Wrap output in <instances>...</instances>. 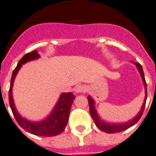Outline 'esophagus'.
Returning a JSON list of instances; mask_svg holds the SVG:
<instances>
[{
	"instance_id": "obj_1",
	"label": "esophagus",
	"mask_w": 156,
	"mask_h": 156,
	"mask_svg": "<svg viewBox=\"0 0 156 156\" xmlns=\"http://www.w3.org/2000/svg\"><path fill=\"white\" fill-rule=\"evenodd\" d=\"M86 91V87L83 85H76L74 87V92L75 93H81Z\"/></svg>"
}]
</instances>
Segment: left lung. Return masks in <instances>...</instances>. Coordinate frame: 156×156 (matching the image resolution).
I'll list each match as a JSON object with an SVG mask.
<instances>
[{
  "instance_id": "8db88e82",
  "label": "left lung",
  "mask_w": 156,
  "mask_h": 156,
  "mask_svg": "<svg viewBox=\"0 0 156 156\" xmlns=\"http://www.w3.org/2000/svg\"><path fill=\"white\" fill-rule=\"evenodd\" d=\"M132 62L137 68L138 71H139L140 76L142 78V81H143L145 90L144 100V103L141 106V109L140 110V112L133 119L129 120V121H128L126 122H122V123H111V122H106L104 120L101 119L100 117L98 116V113H97V110H95V107H94L95 102H94V99L90 95L87 96V100H88L89 106H90V114H91V118L94 120V123H95L97 127L100 130H102V131L106 132V133H119V132H122L128 129L129 128L132 127L136 123H137L138 121L141 118L144 110L145 103H146V99H147V83H146V81H145L144 74V71L141 65H140L139 63H136V62Z\"/></svg>"
}]
</instances>
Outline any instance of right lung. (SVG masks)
Wrapping results in <instances>:
<instances>
[{
    "label": "right lung",
    "mask_w": 156,
    "mask_h": 156,
    "mask_svg": "<svg viewBox=\"0 0 156 156\" xmlns=\"http://www.w3.org/2000/svg\"><path fill=\"white\" fill-rule=\"evenodd\" d=\"M40 58V55L38 54L37 50L25 54L17 64V66L14 69L11 78L10 83V88L9 91V105L12 111L15 118L18 124L23 129L34 135L39 136H54L64 131L68 121H69L70 109L75 96L72 92L62 93L58 98V102L56 103L50 114L39 122H32L23 118L17 111L16 106H15L14 100L12 97V86L14 83L15 78L19 70L22 67L23 64L27 62L34 61Z\"/></svg>",
    "instance_id": "add662e5"
}]
</instances>
